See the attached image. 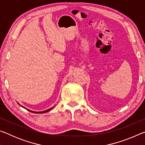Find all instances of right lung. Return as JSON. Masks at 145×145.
I'll list each match as a JSON object with an SVG mask.
<instances>
[{
  "mask_svg": "<svg viewBox=\"0 0 145 145\" xmlns=\"http://www.w3.org/2000/svg\"><path fill=\"white\" fill-rule=\"evenodd\" d=\"M19 105H20V104H18ZM20 105L21 107H22L23 108H24V109H27V111H30V112H33V113H36V114H41V113H45V112H48L49 111H50L51 109H52L53 108H54V107H52V108H50V109H47V110H46V111H40V112H36V111H31V110H29V109H26L25 107H23L22 105Z\"/></svg>",
  "mask_w": 145,
  "mask_h": 145,
  "instance_id": "obj_1",
  "label": "right lung"
}]
</instances>
